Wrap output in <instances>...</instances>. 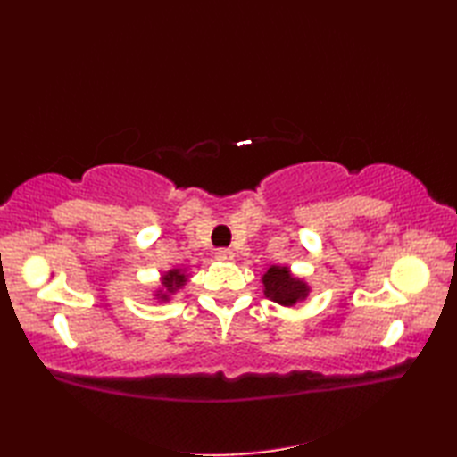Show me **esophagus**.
Returning a JSON list of instances; mask_svg holds the SVG:
<instances>
[{"label":"esophagus","instance_id":"esophagus-1","mask_svg":"<svg viewBox=\"0 0 457 457\" xmlns=\"http://www.w3.org/2000/svg\"><path fill=\"white\" fill-rule=\"evenodd\" d=\"M216 259L218 261H231V259H234V251H231V249H218Z\"/></svg>","mask_w":457,"mask_h":457}]
</instances>
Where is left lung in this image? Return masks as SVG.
<instances>
[{
	"label": "left lung",
	"instance_id": "1",
	"mask_svg": "<svg viewBox=\"0 0 457 457\" xmlns=\"http://www.w3.org/2000/svg\"><path fill=\"white\" fill-rule=\"evenodd\" d=\"M261 283L269 300L287 308L303 304L312 293V287L303 277H296L288 265H270L261 277Z\"/></svg>",
	"mask_w": 457,
	"mask_h": 457
}]
</instances>
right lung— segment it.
Returning <instances> with one entry per match:
<instances>
[{"label": "right lung", "instance_id": "1", "mask_svg": "<svg viewBox=\"0 0 457 457\" xmlns=\"http://www.w3.org/2000/svg\"><path fill=\"white\" fill-rule=\"evenodd\" d=\"M188 269H180V267H174L164 270L161 275V285L157 287V290L153 293V298L157 300V303H169V300L179 293V290L184 288V285L188 283Z\"/></svg>", "mask_w": 457, "mask_h": 457}]
</instances>
